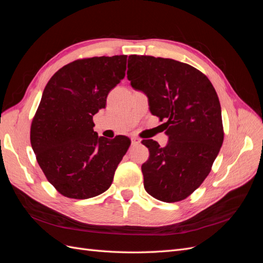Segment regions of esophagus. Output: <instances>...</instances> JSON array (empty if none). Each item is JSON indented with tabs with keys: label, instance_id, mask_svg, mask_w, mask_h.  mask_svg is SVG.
Listing matches in <instances>:
<instances>
[{
	"label": "esophagus",
	"instance_id": "obj_1",
	"mask_svg": "<svg viewBox=\"0 0 263 263\" xmlns=\"http://www.w3.org/2000/svg\"><path fill=\"white\" fill-rule=\"evenodd\" d=\"M132 144H133L134 146L139 145V144H140V139L137 138V137H133V138H132Z\"/></svg>",
	"mask_w": 263,
	"mask_h": 263
}]
</instances>
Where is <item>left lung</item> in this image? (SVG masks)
Here are the masks:
<instances>
[{
  "mask_svg": "<svg viewBox=\"0 0 263 263\" xmlns=\"http://www.w3.org/2000/svg\"><path fill=\"white\" fill-rule=\"evenodd\" d=\"M127 79L148 97L153 115L164 121L168 145L144 140L141 165L147 193L159 201L185 200L209 176L224 141L220 103L200 70L173 59L132 54Z\"/></svg>",
  "mask_w": 263,
  "mask_h": 263,
  "instance_id": "left-lung-1",
  "label": "left lung"
}]
</instances>
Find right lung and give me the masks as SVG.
<instances>
[{"label": "right lung", "instance_id": "1", "mask_svg": "<svg viewBox=\"0 0 263 263\" xmlns=\"http://www.w3.org/2000/svg\"><path fill=\"white\" fill-rule=\"evenodd\" d=\"M127 55L78 59L47 83L30 126V144L45 177L69 198L85 200L110 186L130 139L99 137L93 115L125 77Z\"/></svg>", "mask_w": 263, "mask_h": 263}]
</instances>
